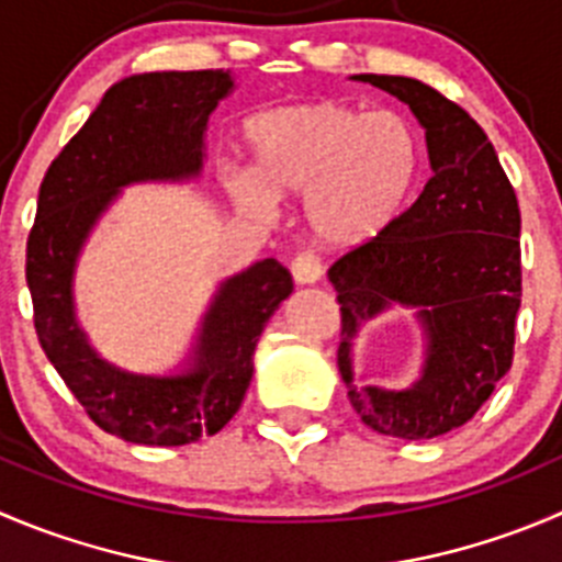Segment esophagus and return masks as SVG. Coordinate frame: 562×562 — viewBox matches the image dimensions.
I'll use <instances>...</instances> for the list:
<instances>
[{
	"mask_svg": "<svg viewBox=\"0 0 562 562\" xmlns=\"http://www.w3.org/2000/svg\"><path fill=\"white\" fill-rule=\"evenodd\" d=\"M291 274L299 285H310V282L321 280V260L313 252H299L291 260Z\"/></svg>",
	"mask_w": 562,
	"mask_h": 562,
	"instance_id": "1",
	"label": "esophagus"
}]
</instances>
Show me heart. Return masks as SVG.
<instances>
[{
    "instance_id": "obj_1",
    "label": "heart",
    "mask_w": 562,
    "mask_h": 562,
    "mask_svg": "<svg viewBox=\"0 0 562 562\" xmlns=\"http://www.w3.org/2000/svg\"><path fill=\"white\" fill-rule=\"evenodd\" d=\"M252 176L231 172L227 192L255 216L271 198H304V220L326 249L379 238L406 205L423 167V143L401 112L353 103L302 101L247 123Z\"/></svg>"
}]
</instances>
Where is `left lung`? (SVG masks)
Segmentation results:
<instances>
[{
  "label": "left lung",
  "instance_id": "obj_1",
  "mask_svg": "<svg viewBox=\"0 0 562 562\" xmlns=\"http://www.w3.org/2000/svg\"><path fill=\"white\" fill-rule=\"evenodd\" d=\"M359 81L408 103L426 128L434 176L373 241L329 266L340 304V364L362 423L384 437L434 439L461 428L510 370L521 304V214L486 131L456 101L406 76ZM401 301L429 331L427 373L412 391L350 384V337Z\"/></svg>",
  "mask_w": 562,
  "mask_h": 562
}]
</instances>
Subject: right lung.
I'll list each match as a JSON object with an SVG mask.
<instances>
[{"label": "right lung", "instance_id": "add662e5", "mask_svg": "<svg viewBox=\"0 0 562 562\" xmlns=\"http://www.w3.org/2000/svg\"><path fill=\"white\" fill-rule=\"evenodd\" d=\"M231 90L222 68L117 81L59 150L37 192L26 238L37 340L87 417L125 442L178 448L222 431L247 395L266 321L293 291L291 271L274 258L227 280L205 315L194 368L167 379L106 364L74 321L70 274L90 227L125 183L198 176L209 114Z\"/></svg>", "mask_w": 562, "mask_h": 562}]
</instances>
